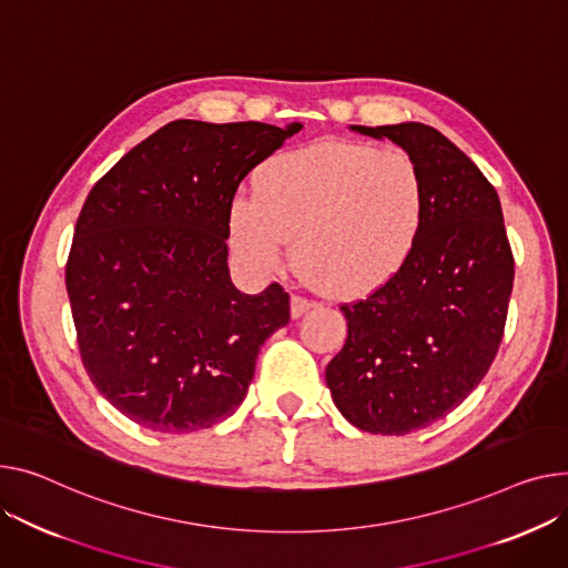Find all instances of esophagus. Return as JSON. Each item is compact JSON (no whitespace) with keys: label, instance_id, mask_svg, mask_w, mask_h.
I'll use <instances>...</instances> for the list:
<instances>
[{"label":"esophagus","instance_id":"1","mask_svg":"<svg viewBox=\"0 0 568 568\" xmlns=\"http://www.w3.org/2000/svg\"><path fill=\"white\" fill-rule=\"evenodd\" d=\"M313 306H315L313 301H308V298H304V296H292V317H294V320L301 317L304 313H308Z\"/></svg>","mask_w":568,"mask_h":568}]
</instances>
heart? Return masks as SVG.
<instances>
[{
    "instance_id": "1",
    "label": "heart",
    "mask_w": 568,
    "mask_h": 568,
    "mask_svg": "<svg viewBox=\"0 0 568 568\" xmlns=\"http://www.w3.org/2000/svg\"><path fill=\"white\" fill-rule=\"evenodd\" d=\"M255 196L231 203L229 231L255 272L296 267L322 292L358 298L390 283L425 229L427 180L404 150L317 141L264 162Z\"/></svg>"
}]
</instances>
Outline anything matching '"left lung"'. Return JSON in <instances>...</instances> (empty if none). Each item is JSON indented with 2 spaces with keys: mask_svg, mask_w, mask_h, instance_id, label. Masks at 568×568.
I'll list each match as a JSON object with an SVG mask.
<instances>
[{
  "mask_svg": "<svg viewBox=\"0 0 568 568\" xmlns=\"http://www.w3.org/2000/svg\"><path fill=\"white\" fill-rule=\"evenodd\" d=\"M354 132L390 139L420 164L429 207L404 270L356 304L326 365L337 410L369 434L404 436L455 410L503 343L514 255L500 199L468 155L423 123Z\"/></svg>",
  "mask_w": 568,
  "mask_h": 568,
  "instance_id": "left-lung-1",
  "label": "left lung"
}]
</instances>
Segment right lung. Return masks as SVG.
Here are the masks:
<instances>
[{
    "instance_id": "right-lung-1",
    "label": "right lung",
    "mask_w": 568,
    "mask_h": 568,
    "mask_svg": "<svg viewBox=\"0 0 568 568\" xmlns=\"http://www.w3.org/2000/svg\"><path fill=\"white\" fill-rule=\"evenodd\" d=\"M301 128L173 121L91 189L65 290L91 382L132 423L186 434L244 402L290 294L233 285L229 212L248 171Z\"/></svg>"
}]
</instances>
